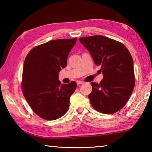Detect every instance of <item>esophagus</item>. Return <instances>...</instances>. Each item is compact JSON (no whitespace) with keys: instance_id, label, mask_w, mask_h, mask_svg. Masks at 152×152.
<instances>
[{"instance_id":"34e87169","label":"esophagus","mask_w":152,"mask_h":152,"mask_svg":"<svg viewBox=\"0 0 152 152\" xmlns=\"http://www.w3.org/2000/svg\"><path fill=\"white\" fill-rule=\"evenodd\" d=\"M76 83H77V84H83V82L80 81V80H77Z\"/></svg>"}]
</instances>
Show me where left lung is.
Masks as SVG:
<instances>
[{
    "label": "left lung",
    "instance_id": "left-lung-1",
    "mask_svg": "<svg viewBox=\"0 0 152 152\" xmlns=\"http://www.w3.org/2000/svg\"><path fill=\"white\" fill-rule=\"evenodd\" d=\"M96 66L101 67L103 79L99 84L91 82L88 95L94 109L112 114L127 103L135 86L133 61L125 46L102 35L79 38Z\"/></svg>",
    "mask_w": 152,
    "mask_h": 152
}]
</instances>
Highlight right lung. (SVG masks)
Instances as JSON below:
<instances>
[{
	"label": "right lung",
	"mask_w": 152,
	"mask_h": 152,
	"mask_svg": "<svg viewBox=\"0 0 152 152\" xmlns=\"http://www.w3.org/2000/svg\"><path fill=\"white\" fill-rule=\"evenodd\" d=\"M76 42V37L50 41L33 48L25 60L23 92L33 111L45 120L58 119L68 110L77 84H61L58 77Z\"/></svg>",
	"instance_id": "obj_1"
}]
</instances>
